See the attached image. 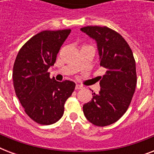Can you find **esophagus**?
<instances>
[{
	"mask_svg": "<svg viewBox=\"0 0 154 154\" xmlns=\"http://www.w3.org/2000/svg\"><path fill=\"white\" fill-rule=\"evenodd\" d=\"M82 88H83V86H82V85H77L75 89H76V90H79V89H82Z\"/></svg>",
	"mask_w": 154,
	"mask_h": 154,
	"instance_id": "esophagus-1",
	"label": "esophagus"
}]
</instances>
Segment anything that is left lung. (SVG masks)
<instances>
[{
  "mask_svg": "<svg viewBox=\"0 0 154 154\" xmlns=\"http://www.w3.org/2000/svg\"><path fill=\"white\" fill-rule=\"evenodd\" d=\"M82 32L97 42L100 65L106 69L101 77L99 94L83 105L89 122L97 126L114 123L127 111L137 85L136 63L126 41L106 26H86Z\"/></svg>",
  "mask_w": 154,
  "mask_h": 154,
  "instance_id": "1",
  "label": "left lung"
}]
</instances>
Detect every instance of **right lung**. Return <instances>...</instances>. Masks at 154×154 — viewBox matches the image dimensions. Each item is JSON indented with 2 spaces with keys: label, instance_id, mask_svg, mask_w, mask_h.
<instances>
[{
  "label": "right lung",
  "instance_id": "obj_1",
  "mask_svg": "<svg viewBox=\"0 0 154 154\" xmlns=\"http://www.w3.org/2000/svg\"><path fill=\"white\" fill-rule=\"evenodd\" d=\"M71 29L45 30L31 37L18 52L13 65V86L26 114L41 125H51L64 113V105L74 91L73 82L49 77L60 47Z\"/></svg>",
  "mask_w": 154,
  "mask_h": 154
}]
</instances>
